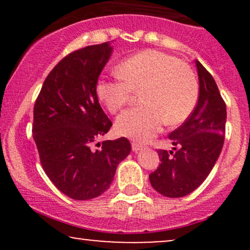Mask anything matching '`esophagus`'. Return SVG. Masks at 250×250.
I'll return each instance as SVG.
<instances>
[{"label":"esophagus","instance_id":"1","mask_svg":"<svg viewBox=\"0 0 250 250\" xmlns=\"http://www.w3.org/2000/svg\"><path fill=\"white\" fill-rule=\"evenodd\" d=\"M142 149H143V146L140 145V143H138V142H133L132 143V150L134 152H138V151H140V150H142Z\"/></svg>","mask_w":250,"mask_h":250}]
</instances>
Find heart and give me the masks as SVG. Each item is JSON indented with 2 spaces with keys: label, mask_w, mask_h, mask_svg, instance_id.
I'll return each instance as SVG.
<instances>
[{
  "label": "heart",
  "mask_w": 250,
  "mask_h": 250,
  "mask_svg": "<svg viewBox=\"0 0 250 250\" xmlns=\"http://www.w3.org/2000/svg\"><path fill=\"white\" fill-rule=\"evenodd\" d=\"M119 77L98 81L97 97L115 114L140 92L145 104L123 112L116 121L119 135L136 141L153 138L165 122L182 124L196 108L199 85L192 70L177 58L159 51L140 52L123 61Z\"/></svg>",
  "instance_id": "1"
}]
</instances>
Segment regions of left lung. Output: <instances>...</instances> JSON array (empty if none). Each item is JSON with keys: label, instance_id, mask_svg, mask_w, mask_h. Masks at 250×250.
I'll list each match as a JSON object with an SVG mask.
<instances>
[{"label": "left lung", "instance_id": "obj_1", "mask_svg": "<svg viewBox=\"0 0 250 250\" xmlns=\"http://www.w3.org/2000/svg\"><path fill=\"white\" fill-rule=\"evenodd\" d=\"M199 98L196 108L180 127L168 135L174 151L158 150L160 164L149 175L157 192L180 198L206 180L224 143L227 105L214 78L196 60Z\"/></svg>", "mask_w": 250, "mask_h": 250}]
</instances>
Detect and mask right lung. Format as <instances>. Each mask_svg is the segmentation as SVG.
Listing matches in <instances>:
<instances>
[{
  "mask_svg": "<svg viewBox=\"0 0 250 250\" xmlns=\"http://www.w3.org/2000/svg\"><path fill=\"white\" fill-rule=\"evenodd\" d=\"M111 52L105 42L68 54L47 75L34 105L33 138L44 172L75 200L93 199L109 189L118 164L131 152L126 138L91 150L112 126L95 92Z\"/></svg>",
  "mask_w": 250,
  "mask_h": 250,
  "instance_id": "obj_1",
  "label": "right lung"
}]
</instances>
